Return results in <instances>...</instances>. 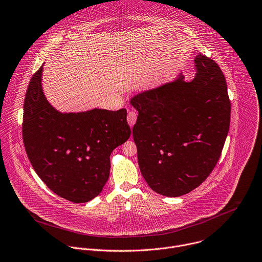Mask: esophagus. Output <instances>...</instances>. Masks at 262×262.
<instances>
[{
    "label": "esophagus",
    "mask_w": 262,
    "mask_h": 262,
    "mask_svg": "<svg viewBox=\"0 0 262 262\" xmlns=\"http://www.w3.org/2000/svg\"><path fill=\"white\" fill-rule=\"evenodd\" d=\"M137 112L134 111V110H130L127 112V116H126V119H127V122L130 126H134V124L136 123L137 121Z\"/></svg>",
    "instance_id": "obj_1"
}]
</instances>
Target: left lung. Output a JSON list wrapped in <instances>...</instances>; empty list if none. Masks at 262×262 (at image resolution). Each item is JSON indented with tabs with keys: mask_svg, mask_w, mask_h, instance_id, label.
Returning <instances> with one entry per match:
<instances>
[{
	"mask_svg": "<svg viewBox=\"0 0 262 262\" xmlns=\"http://www.w3.org/2000/svg\"><path fill=\"white\" fill-rule=\"evenodd\" d=\"M195 78L141 93L130 101L141 172L156 193L179 197L199 187L215 167L229 133L231 101L225 75L207 56L195 58Z\"/></svg>",
	"mask_w": 262,
	"mask_h": 262,
	"instance_id": "obj_1",
	"label": "left lung"
}]
</instances>
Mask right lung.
I'll return each mask as SVG.
<instances>
[{
    "label": "right lung",
    "instance_id": "add662e5",
    "mask_svg": "<svg viewBox=\"0 0 262 262\" xmlns=\"http://www.w3.org/2000/svg\"><path fill=\"white\" fill-rule=\"evenodd\" d=\"M42 66L24 99L22 138L28 159L47 187L73 203L98 196L110 173L111 152L127 141L126 109L60 113L46 100Z\"/></svg>",
    "mask_w": 262,
    "mask_h": 262
}]
</instances>
